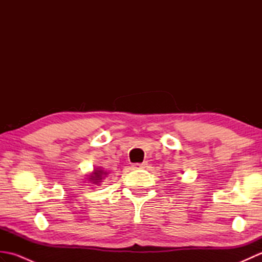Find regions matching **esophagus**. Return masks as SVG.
<instances>
[{
    "mask_svg": "<svg viewBox=\"0 0 262 262\" xmlns=\"http://www.w3.org/2000/svg\"><path fill=\"white\" fill-rule=\"evenodd\" d=\"M147 162H143V163H136L134 164V168L135 169H143V168H146Z\"/></svg>",
    "mask_w": 262,
    "mask_h": 262,
    "instance_id": "obj_1",
    "label": "esophagus"
}]
</instances>
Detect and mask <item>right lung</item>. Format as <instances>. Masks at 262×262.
<instances>
[{
	"label": "right lung",
	"instance_id": "1",
	"mask_svg": "<svg viewBox=\"0 0 262 262\" xmlns=\"http://www.w3.org/2000/svg\"><path fill=\"white\" fill-rule=\"evenodd\" d=\"M103 174H107V173H105V172H103L102 170L97 169V170L93 171V173L90 174V178H89V180H90L93 183H98V182L101 181Z\"/></svg>",
	"mask_w": 262,
	"mask_h": 262
}]
</instances>
